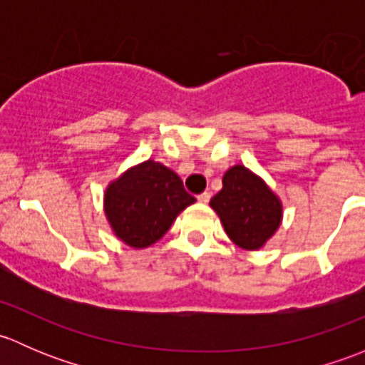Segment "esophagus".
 <instances>
[{
  "label": "esophagus",
  "mask_w": 365,
  "mask_h": 365,
  "mask_svg": "<svg viewBox=\"0 0 365 365\" xmlns=\"http://www.w3.org/2000/svg\"><path fill=\"white\" fill-rule=\"evenodd\" d=\"M197 201H200L201 205H206L210 201V192H203V194H200V196H197Z\"/></svg>",
  "instance_id": "34e87169"
}]
</instances>
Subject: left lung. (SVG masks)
I'll return each instance as SVG.
<instances>
[{"mask_svg": "<svg viewBox=\"0 0 365 365\" xmlns=\"http://www.w3.org/2000/svg\"><path fill=\"white\" fill-rule=\"evenodd\" d=\"M227 237L242 249L256 251L277 231L282 217L279 197L244 165H235L222 178V190L210 200Z\"/></svg>", "mask_w": 365, "mask_h": 365, "instance_id": "obj_1", "label": "left lung"}]
</instances>
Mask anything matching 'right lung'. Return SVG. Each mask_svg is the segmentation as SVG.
<instances>
[{"label":"right lung","instance_id":"add662e5","mask_svg":"<svg viewBox=\"0 0 365 365\" xmlns=\"http://www.w3.org/2000/svg\"><path fill=\"white\" fill-rule=\"evenodd\" d=\"M194 201L176 173L146 160L108 187L104 208L114 235L130 247L143 249L160 240L176 215Z\"/></svg>","mask_w":365,"mask_h":365}]
</instances>
